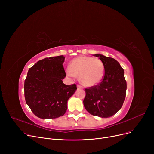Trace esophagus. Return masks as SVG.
I'll return each instance as SVG.
<instances>
[{
	"label": "esophagus",
	"instance_id": "34e87169",
	"mask_svg": "<svg viewBox=\"0 0 154 154\" xmlns=\"http://www.w3.org/2000/svg\"><path fill=\"white\" fill-rule=\"evenodd\" d=\"M77 88H82V87L81 86V85H77Z\"/></svg>",
	"mask_w": 154,
	"mask_h": 154
}]
</instances>
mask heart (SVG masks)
Returning <instances> with one entry per match:
<instances>
[{"label":"heart","mask_w":154,"mask_h":154,"mask_svg":"<svg viewBox=\"0 0 154 154\" xmlns=\"http://www.w3.org/2000/svg\"><path fill=\"white\" fill-rule=\"evenodd\" d=\"M66 73L72 78L79 76L80 81L84 85L93 87L102 81L105 69L103 63L100 59L82 56L72 60L70 67L66 68Z\"/></svg>","instance_id":"b5f03b06"}]
</instances>
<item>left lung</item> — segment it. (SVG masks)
I'll use <instances>...</instances> for the list:
<instances>
[{"mask_svg":"<svg viewBox=\"0 0 154 154\" xmlns=\"http://www.w3.org/2000/svg\"><path fill=\"white\" fill-rule=\"evenodd\" d=\"M93 55L103 62L105 75L100 84L85 88L84 106L91 114L108 118L116 114L124 103L127 90L124 70L114 59L99 54Z\"/></svg>","mask_w":154,"mask_h":154,"instance_id":"left-lung-1","label":"left lung"}]
</instances>
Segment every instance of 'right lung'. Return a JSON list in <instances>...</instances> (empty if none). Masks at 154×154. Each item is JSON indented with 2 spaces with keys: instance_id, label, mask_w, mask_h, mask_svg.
I'll use <instances>...</instances> for the list:
<instances>
[{
  "instance_id": "1",
  "label": "right lung",
  "mask_w": 154,
  "mask_h": 154,
  "mask_svg": "<svg viewBox=\"0 0 154 154\" xmlns=\"http://www.w3.org/2000/svg\"><path fill=\"white\" fill-rule=\"evenodd\" d=\"M65 57L45 58L29 69L24 82L26 103L37 117L51 119L62 116L67 101L77 90L75 84L66 85L63 63Z\"/></svg>"
}]
</instances>
